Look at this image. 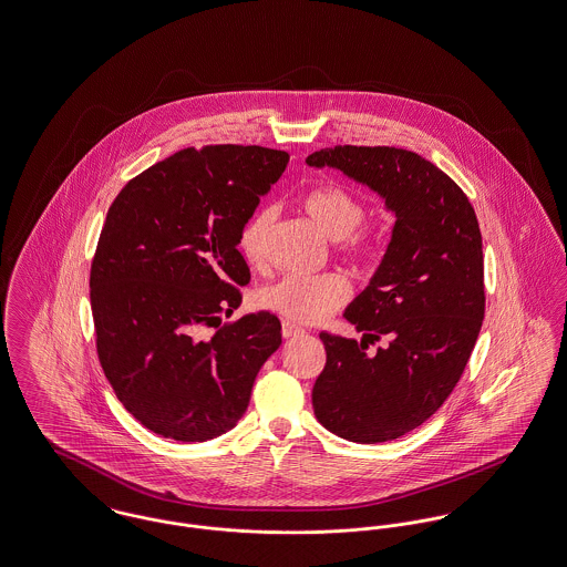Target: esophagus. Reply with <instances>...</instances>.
Segmentation results:
<instances>
[{"mask_svg":"<svg viewBox=\"0 0 567 567\" xmlns=\"http://www.w3.org/2000/svg\"><path fill=\"white\" fill-rule=\"evenodd\" d=\"M303 330H301L300 326H296V323H291V321H282V338H298V336H303Z\"/></svg>","mask_w":567,"mask_h":567,"instance_id":"esophagus-1","label":"esophagus"}]
</instances>
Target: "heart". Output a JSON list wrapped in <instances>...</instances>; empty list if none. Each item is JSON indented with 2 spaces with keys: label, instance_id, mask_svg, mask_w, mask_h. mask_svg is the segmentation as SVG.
Masks as SVG:
<instances>
[{
  "label": "heart",
  "instance_id": "1",
  "mask_svg": "<svg viewBox=\"0 0 567 567\" xmlns=\"http://www.w3.org/2000/svg\"><path fill=\"white\" fill-rule=\"evenodd\" d=\"M303 212L310 220L332 239H344V255L355 264L372 266L381 259L383 244L379 235L358 231L367 209L364 203L342 186L328 184L310 190L303 200ZM278 218V207L266 205L257 209L239 234V248L248 264L266 266L269 235ZM351 298V282L342 274L300 276L287 274L257 291V303L291 323H319L328 319Z\"/></svg>",
  "mask_w": 567,
  "mask_h": 567
}]
</instances>
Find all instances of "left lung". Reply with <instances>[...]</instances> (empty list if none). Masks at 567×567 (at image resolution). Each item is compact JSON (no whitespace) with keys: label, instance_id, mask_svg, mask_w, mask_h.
<instances>
[{"label":"left lung","instance_id":"obj_1","mask_svg":"<svg viewBox=\"0 0 567 567\" xmlns=\"http://www.w3.org/2000/svg\"><path fill=\"white\" fill-rule=\"evenodd\" d=\"M306 163L342 171L396 216L374 276L344 310L362 342L319 333L328 362L312 388L330 433L392 441L433 415L471 358L486 301L480 225L458 184L415 152L336 145ZM381 337L386 344L370 354Z\"/></svg>","mask_w":567,"mask_h":567}]
</instances>
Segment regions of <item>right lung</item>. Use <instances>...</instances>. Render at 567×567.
Returning <instances> with one entry per match:
<instances>
[{"label": "right lung", "instance_id": "obj_1", "mask_svg": "<svg viewBox=\"0 0 567 567\" xmlns=\"http://www.w3.org/2000/svg\"><path fill=\"white\" fill-rule=\"evenodd\" d=\"M289 154L188 147L131 179L109 207L90 274L102 370L145 429L182 443L231 431L280 347V321L241 303L246 220Z\"/></svg>", "mask_w": 567, "mask_h": 567}]
</instances>
